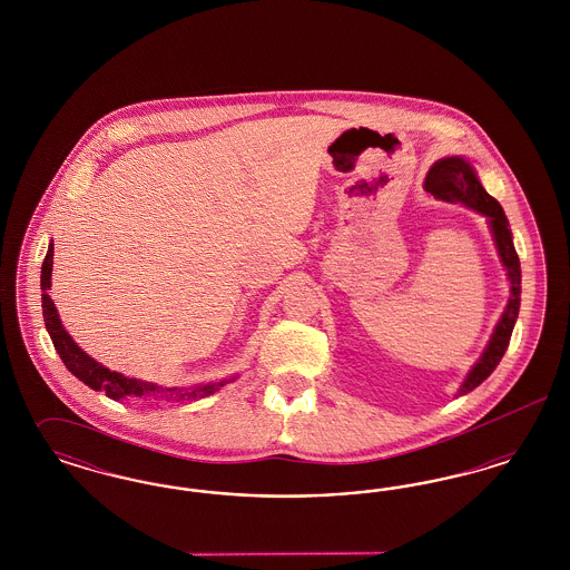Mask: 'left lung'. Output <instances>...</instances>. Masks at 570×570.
<instances>
[{"label":"left lung","mask_w":570,"mask_h":570,"mask_svg":"<svg viewBox=\"0 0 570 570\" xmlns=\"http://www.w3.org/2000/svg\"><path fill=\"white\" fill-rule=\"evenodd\" d=\"M425 190L430 191L438 200L453 203V205L461 203L468 209H474L476 214L488 217L493 244H495L500 263H502L507 277H509V284H511L509 303H507L498 325L493 328L481 358L472 365V370L461 382L460 391L455 395V397H460V395L474 391L483 380L488 379L489 374L498 367V363L502 361L507 348H509L513 326H515L517 316H519L521 267H519L513 233L509 228V219L504 216V209L481 186L474 166L468 163L463 156H449V158H442V160L434 163V166L428 173V177H425Z\"/></svg>","instance_id":"8db88e82"}]
</instances>
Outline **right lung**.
I'll list each match as a JSON object with an SVG mask.
<instances>
[{
  "instance_id": "obj_1",
  "label": "right lung",
  "mask_w": 570,
  "mask_h": 570,
  "mask_svg": "<svg viewBox=\"0 0 570 570\" xmlns=\"http://www.w3.org/2000/svg\"><path fill=\"white\" fill-rule=\"evenodd\" d=\"M53 242V239H51ZM51 272H53V244H49L42 272H40V291H42V316L45 326L53 340L55 351L68 372H72L77 379L91 386L94 391H105L115 402H138V404H170V402H194L207 395H214L224 384L233 382L237 376L207 382V384H191V386H164L147 380L128 379L119 372H110L102 363L91 358L82 351L81 346L70 337V333L61 325V318L57 314L51 291Z\"/></svg>"
}]
</instances>
